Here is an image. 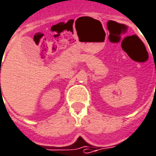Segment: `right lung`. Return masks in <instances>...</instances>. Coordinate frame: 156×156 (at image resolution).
Masks as SVG:
<instances>
[{
    "instance_id": "obj_1",
    "label": "right lung",
    "mask_w": 156,
    "mask_h": 156,
    "mask_svg": "<svg viewBox=\"0 0 156 156\" xmlns=\"http://www.w3.org/2000/svg\"><path fill=\"white\" fill-rule=\"evenodd\" d=\"M0 84H1V83H0Z\"/></svg>"
}]
</instances>
